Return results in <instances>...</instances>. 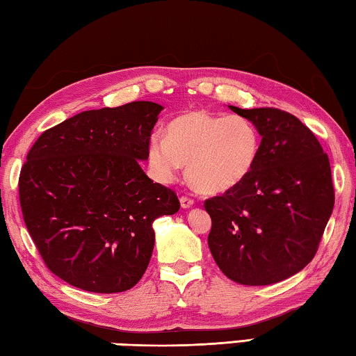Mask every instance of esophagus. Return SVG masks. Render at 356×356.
I'll return each mask as SVG.
<instances>
[{
    "mask_svg": "<svg viewBox=\"0 0 356 356\" xmlns=\"http://www.w3.org/2000/svg\"><path fill=\"white\" fill-rule=\"evenodd\" d=\"M193 204H195V200H193V197L186 196V195H184L182 197H180V206H182L184 209H190Z\"/></svg>",
    "mask_w": 356,
    "mask_h": 356,
    "instance_id": "esophagus-1",
    "label": "esophagus"
}]
</instances>
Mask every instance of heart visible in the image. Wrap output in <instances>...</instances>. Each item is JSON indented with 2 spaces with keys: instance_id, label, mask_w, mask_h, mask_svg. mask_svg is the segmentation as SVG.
<instances>
[{
  "instance_id": "heart-1",
  "label": "heart",
  "mask_w": 356,
  "mask_h": 356,
  "mask_svg": "<svg viewBox=\"0 0 356 356\" xmlns=\"http://www.w3.org/2000/svg\"><path fill=\"white\" fill-rule=\"evenodd\" d=\"M261 131L245 116L193 110L174 118L166 138L150 136L147 156L156 176L170 182L186 163V176L202 193H222L250 176L261 152Z\"/></svg>"
}]
</instances>
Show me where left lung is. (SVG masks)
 <instances>
[{"mask_svg": "<svg viewBox=\"0 0 356 356\" xmlns=\"http://www.w3.org/2000/svg\"><path fill=\"white\" fill-rule=\"evenodd\" d=\"M229 108L257 125L261 152L242 184L204 202L212 218L209 248L229 280L275 284L316 256L334 206L330 160L293 114Z\"/></svg>", "mask_w": 356, "mask_h": 356, "instance_id": "1", "label": "left lung"}]
</instances>
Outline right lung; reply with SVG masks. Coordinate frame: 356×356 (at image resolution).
I'll use <instances>...</instances> for the list:
<instances>
[{
  "label": "right lung",
  "mask_w": 356,
  "mask_h": 356,
  "mask_svg": "<svg viewBox=\"0 0 356 356\" xmlns=\"http://www.w3.org/2000/svg\"><path fill=\"white\" fill-rule=\"evenodd\" d=\"M163 106L131 102L89 110L45 130L22 166L29 236L50 272L95 293L134 287L152 256V222L180 209L140 166Z\"/></svg>",
  "instance_id": "right-lung-1"
}]
</instances>
